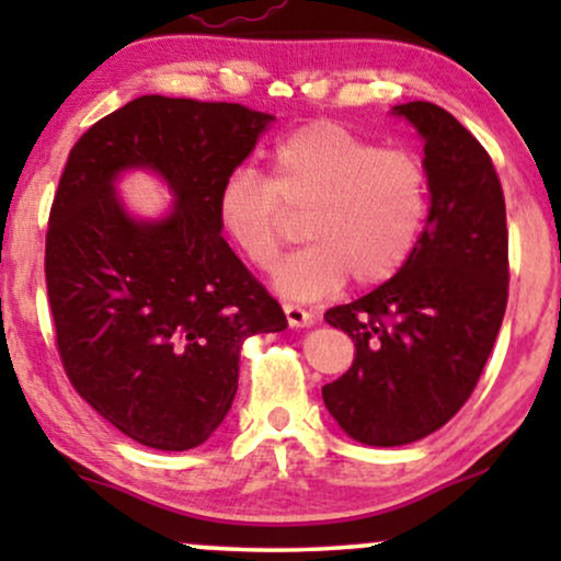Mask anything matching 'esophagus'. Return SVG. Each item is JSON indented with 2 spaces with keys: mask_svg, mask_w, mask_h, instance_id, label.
I'll use <instances>...</instances> for the list:
<instances>
[{
  "mask_svg": "<svg viewBox=\"0 0 561 561\" xmlns=\"http://www.w3.org/2000/svg\"><path fill=\"white\" fill-rule=\"evenodd\" d=\"M285 317L289 321V327H311L313 321H317V313L306 311L298 302H285Z\"/></svg>",
  "mask_w": 561,
  "mask_h": 561,
  "instance_id": "1",
  "label": "esophagus"
}]
</instances>
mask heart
<instances>
[{"label":"heart","mask_w":561,"mask_h":561,"mask_svg":"<svg viewBox=\"0 0 561 561\" xmlns=\"http://www.w3.org/2000/svg\"><path fill=\"white\" fill-rule=\"evenodd\" d=\"M221 229L255 268H272L302 214L308 244L276 268L282 295L313 300L353 276L379 285L405 266L430 210L422 160L382 150L337 124H308L276 141L268 179L237 169L216 197Z\"/></svg>","instance_id":"b5f03b06"}]
</instances>
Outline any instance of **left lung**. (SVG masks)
Masks as SVG:
<instances>
[{
	"label": "left lung",
	"instance_id": "8db88e82",
	"mask_svg": "<svg viewBox=\"0 0 561 561\" xmlns=\"http://www.w3.org/2000/svg\"><path fill=\"white\" fill-rule=\"evenodd\" d=\"M392 113L424 139L427 227L392 279L324 313L356 356L321 388L340 427L379 448L422 440L467 403L508 298L504 190L485 147L433 102Z\"/></svg>",
	"mask_w": 561,
	"mask_h": 561
}]
</instances>
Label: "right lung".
<instances>
[{
  "label": "right lung",
  "mask_w": 561,
  "mask_h": 561,
  "mask_svg": "<svg viewBox=\"0 0 561 561\" xmlns=\"http://www.w3.org/2000/svg\"><path fill=\"white\" fill-rule=\"evenodd\" d=\"M272 115L234 102L145 94L70 150L49 210L44 276L57 353L76 392L158 450L208 440L231 409L244 340L285 311L221 237L216 197ZM152 168L178 203L137 222L114 176Z\"/></svg>",
  "instance_id": "right-lung-1"
}]
</instances>
